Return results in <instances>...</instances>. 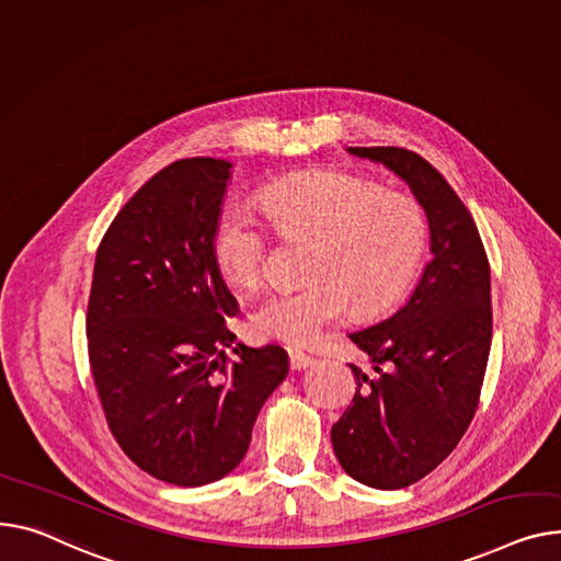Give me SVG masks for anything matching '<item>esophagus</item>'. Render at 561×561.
Here are the masks:
<instances>
[{
  "instance_id": "esophagus-1",
  "label": "esophagus",
  "mask_w": 561,
  "mask_h": 561,
  "mask_svg": "<svg viewBox=\"0 0 561 561\" xmlns=\"http://www.w3.org/2000/svg\"><path fill=\"white\" fill-rule=\"evenodd\" d=\"M288 358H290L293 369H307L309 365H313V358L309 354H305L302 350H288Z\"/></svg>"
}]
</instances>
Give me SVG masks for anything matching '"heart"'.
I'll use <instances>...</instances> for the list:
<instances>
[{
  "label": "heart",
  "mask_w": 561,
  "mask_h": 561,
  "mask_svg": "<svg viewBox=\"0 0 561 561\" xmlns=\"http://www.w3.org/2000/svg\"><path fill=\"white\" fill-rule=\"evenodd\" d=\"M259 207L282 234L313 239L309 284L271 288L250 322L264 339L305 345L352 311L371 318L397 305L413 284L428 243V220L415 196L379 190L367 178L320 169L268 184ZM211 256L234 286H252L268 256V234L243 209L222 211Z\"/></svg>",
  "instance_id": "obj_1"
}]
</instances>
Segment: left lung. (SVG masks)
<instances>
[{
    "instance_id": "8db88e82",
    "label": "left lung",
    "mask_w": 561,
    "mask_h": 561,
    "mask_svg": "<svg viewBox=\"0 0 561 561\" xmlns=\"http://www.w3.org/2000/svg\"><path fill=\"white\" fill-rule=\"evenodd\" d=\"M399 175L428 218L431 261L392 316L350 333L375 371L350 365L356 392L331 426L358 482L401 490L449 456L473 420L492 347V284L476 222L444 175L397 146H352Z\"/></svg>"
}]
</instances>
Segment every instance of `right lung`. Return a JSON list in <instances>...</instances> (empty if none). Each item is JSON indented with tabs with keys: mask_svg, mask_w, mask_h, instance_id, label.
<instances>
[{
	"mask_svg": "<svg viewBox=\"0 0 561 561\" xmlns=\"http://www.w3.org/2000/svg\"><path fill=\"white\" fill-rule=\"evenodd\" d=\"M232 162L186 158L148 180L94 261L88 352L107 426L146 473L178 488L228 476L288 375L277 345H234L239 313L211 256ZM233 347V356L225 347Z\"/></svg>",
	"mask_w": 561,
	"mask_h": 561,
	"instance_id": "1",
	"label": "right lung"
}]
</instances>
